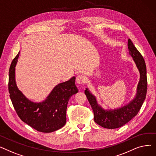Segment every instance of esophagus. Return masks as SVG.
Returning <instances> with one entry per match:
<instances>
[{"label": "esophagus", "instance_id": "obj_1", "mask_svg": "<svg viewBox=\"0 0 156 156\" xmlns=\"http://www.w3.org/2000/svg\"><path fill=\"white\" fill-rule=\"evenodd\" d=\"M76 81L79 85H83L85 83V78L83 75H78L76 78Z\"/></svg>", "mask_w": 156, "mask_h": 156}]
</instances>
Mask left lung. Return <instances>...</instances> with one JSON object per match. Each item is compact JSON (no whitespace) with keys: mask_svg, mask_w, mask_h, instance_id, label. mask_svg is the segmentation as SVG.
Segmentation results:
<instances>
[{"mask_svg":"<svg viewBox=\"0 0 156 156\" xmlns=\"http://www.w3.org/2000/svg\"><path fill=\"white\" fill-rule=\"evenodd\" d=\"M128 47L129 54L133 57V60L140 73V80L134 99L121 108L107 110L103 109L97 103L96 97L87 88L85 90V94L94 111L95 122L105 128H118L127 123L138 114L146 97L147 80L145 61L130 39L128 40Z\"/></svg>","mask_w":156,"mask_h":156,"instance_id":"1","label":"left lung"}]
</instances>
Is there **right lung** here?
Segmentation results:
<instances>
[{"label":"right lung","mask_w":156,"mask_h":156,"mask_svg":"<svg viewBox=\"0 0 156 156\" xmlns=\"http://www.w3.org/2000/svg\"><path fill=\"white\" fill-rule=\"evenodd\" d=\"M20 52L12 60L9 71V96L16 113L23 121L40 132L51 133L63 127L66 122V109L70 97L78 93L75 77L56 85L47 99L34 102L18 88L15 80V67Z\"/></svg>","instance_id":"1"}]
</instances>
